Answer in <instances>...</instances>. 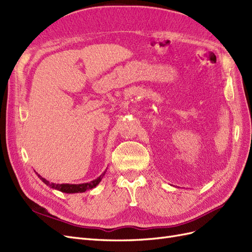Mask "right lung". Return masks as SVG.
<instances>
[{
    "instance_id": "obj_1",
    "label": "right lung",
    "mask_w": 252,
    "mask_h": 252,
    "mask_svg": "<svg viewBox=\"0 0 252 252\" xmlns=\"http://www.w3.org/2000/svg\"><path fill=\"white\" fill-rule=\"evenodd\" d=\"M105 172L102 173L100 177L96 178L95 180L91 181L89 183H84V184H56V183H50L46 179L42 178L39 173H36V172L35 173L37 174V177H39L43 181V183H45V184L49 186L50 188L57 189V190H59V191L66 192V193H78V192H84V191H86V190L94 188L103 179V177L105 175Z\"/></svg>"
}]
</instances>
